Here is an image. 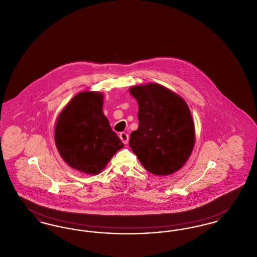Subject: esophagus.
I'll list each match as a JSON object with an SVG mask.
<instances>
[{"mask_svg":"<svg viewBox=\"0 0 257 257\" xmlns=\"http://www.w3.org/2000/svg\"><path fill=\"white\" fill-rule=\"evenodd\" d=\"M119 138H120V140L122 141V143L124 145H127V144H128V141H129V135L127 134V133H125V132L120 133V135H119Z\"/></svg>","mask_w":257,"mask_h":257,"instance_id":"esophagus-1","label":"esophagus"}]
</instances>
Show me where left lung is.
I'll return each instance as SVG.
<instances>
[{
  "label": "left lung",
  "mask_w": 257,
  "mask_h": 257,
  "mask_svg": "<svg viewBox=\"0 0 257 257\" xmlns=\"http://www.w3.org/2000/svg\"><path fill=\"white\" fill-rule=\"evenodd\" d=\"M139 127L129 145L147 171L168 175L178 171L195 145V125L183 98L158 84L135 86Z\"/></svg>",
  "instance_id": "obj_1"
}]
</instances>
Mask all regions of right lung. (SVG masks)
<instances>
[{"label": "right lung", "instance_id": "add662e5", "mask_svg": "<svg viewBox=\"0 0 257 257\" xmlns=\"http://www.w3.org/2000/svg\"><path fill=\"white\" fill-rule=\"evenodd\" d=\"M103 95L84 91L61 110L55 129V142L62 159L86 174H97L123 147L104 115Z\"/></svg>", "mask_w": 257, "mask_h": 257}]
</instances>
